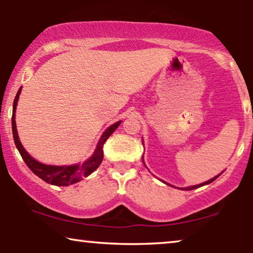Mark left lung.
Wrapping results in <instances>:
<instances>
[{"mask_svg": "<svg viewBox=\"0 0 253 253\" xmlns=\"http://www.w3.org/2000/svg\"><path fill=\"white\" fill-rule=\"evenodd\" d=\"M218 176H220V174H218ZM218 176H216V177H214V178H211V179H210V180H208V181H205V183H203V184H200V185H194V186H191V187H186V188H181V190H194V188H198V187H200V186H204V185L211 184V181H214L215 179H216V178H217Z\"/></svg>", "mask_w": 253, "mask_h": 253, "instance_id": "1", "label": "left lung"}]
</instances>
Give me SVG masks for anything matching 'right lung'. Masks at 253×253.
Listing matches in <instances>:
<instances>
[{
	"label": "right lung",
	"instance_id": "add662e5",
	"mask_svg": "<svg viewBox=\"0 0 253 253\" xmlns=\"http://www.w3.org/2000/svg\"><path fill=\"white\" fill-rule=\"evenodd\" d=\"M22 87H19L18 92L15 97V100H13V109H12V118H11V125H12V135L13 140H15V144L18 149L19 154L26 166L30 168V170L32 171L36 176L42 178L43 181L46 183L55 185V186H68V185L75 184L77 181L82 180L84 177H87L90 173H92L97 168L100 166L102 163L104 154H103V144L105 143V141L109 139L114 130H116L121 121H118L112 126H110L104 134L100 137L98 146H97V149L91 157L89 158L86 162H84L82 166H69V167H54V166H46V164H42L39 162H37L35 158H32L30 155L26 153V150L23 148L21 141H19L18 134H17L16 129V120H15V112H16V105L17 102H18L19 93H21Z\"/></svg>",
	"mask_w": 253,
	"mask_h": 253
}]
</instances>
